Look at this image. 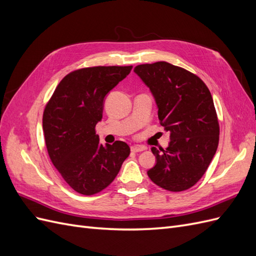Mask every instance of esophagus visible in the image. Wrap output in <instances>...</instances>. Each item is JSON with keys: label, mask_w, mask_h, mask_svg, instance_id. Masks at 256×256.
Returning a JSON list of instances; mask_svg holds the SVG:
<instances>
[{"label": "esophagus", "mask_w": 256, "mask_h": 256, "mask_svg": "<svg viewBox=\"0 0 256 256\" xmlns=\"http://www.w3.org/2000/svg\"><path fill=\"white\" fill-rule=\"evenodd\" d=\"M130 150H131V152H140L145 150V147L144 146H140V145H134V146L130 147Z\"/></svg>", "instance_id": "34e87169"}]
</instances>
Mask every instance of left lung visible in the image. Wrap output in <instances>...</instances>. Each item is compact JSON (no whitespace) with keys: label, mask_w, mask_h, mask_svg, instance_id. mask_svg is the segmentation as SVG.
<instances>
[{"label":"left lung","mask_w":256,"mask_h":256,"mask_svg":"<svg viewBox=\"0 0 256 256\" xmlns=\"http://www.w3.org/2000/svg\"><path fill=\"white\" fill-rule=\"evenodd\" d=\"M134 72L152 92L171 140L166 150L152 147L156 164L147 175L166 190H187L204 175L218 148L219 122L210 92L198 76L166 62L138 65Z\"/></svg>","instance_id":"obj_1"}]
</instances>
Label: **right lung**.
Instances as JSON below:
<instances>
[{"instance_id":"right-lung-1","label":"right lung","mask_w":256,"mask_h":256,"mask_svg":"<svg viewBox=\"0 0 256 256\" xmlns=\"http://www.w3.org/2000/svg\"><path fill=\"white\" fill-rule=\"evenodd\" d=\"M132 66H97L68 74L44 111L42 129L49 157L65 182L78 193L92 196L118 174L130 147L122 141L102 145L95 127L104 99Z\"/></svg>"}]
</instances>
